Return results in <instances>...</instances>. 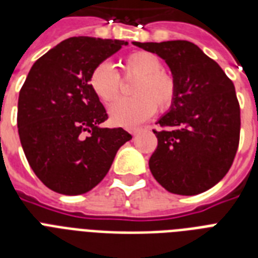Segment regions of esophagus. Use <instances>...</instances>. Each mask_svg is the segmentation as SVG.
I'll return each mask as SVG.
<instances>
[{
	"label": "esophagus",
	"mask_w": 258,
	"mask_h": 258,
	"mask_svg": "<svg viewBox=\"0 0 258 258\" xmlns=\"http://www.w3.org/2000/svg\"><path fill=\"white\" fill-rule=\"evenodd\" d=\"M142 131H143V130H142V128H135V130H131L130 133H131V135H133V137H137V135H139V134H141Z\"/></svg>",
	"instance_id": "obj_1"
}]
</instances>
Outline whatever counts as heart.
<instances>
[{
    "mask_svg": "<svg viewBox=\"0 0 258 258\" xmlns=\"http://www.w3.org/2000/svg\"><path fill=\"white\" fill-rule=\"evenodd\" d=\"M125 76H138L130 99H119L109 107V120L119 127H135L153 116L157 107L169 109L175 100L178 84L171 74L162 70L155 53L137 50L123 60ZM89 87L101 101H112L120 89V76L108 61L97 64L89 75Z\"/></svg>",
    "mask_w": 258,
    "mask_h": 258,
    "instance_id": "heart-1",
    "label": "heart"
}]
</instances>
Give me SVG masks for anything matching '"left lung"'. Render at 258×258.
<instances>
[{"label":"left lung","mask_w":258,"mask_h":258,"mask_svg":"<svg viewBox=\"0 0 258 258\" xmlns=\"http://www.w3.org/2000/svg\"><path fill=\"white\" fill-rule=\"evenodd\" d=\"M157 53L178 84L170 109L157 121L158 147L149 161L158 183L196 196L220 182L240 142V104L234 84L214 60L190 41L133 42Z\"/></svg>","instance_id":"left-lung-1"}]
</instances>
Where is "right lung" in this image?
I'll use <instances>...</instances> for the list:
<instances>
[{"instance_id":"obj_1","label":"right lung","mask_w":258,"mask_h":258,"mask_svg":"<svg viewBox=\"0 0 258 258\" xmlns=\"http://www.w3.org/2000/svg\"><path fill=\"white\" fill-rule=\"evenodd\" d=\"M127 44L71 37L30 68L18 96V135L30 167L50 190H92L133 138L123 128H101L108 115L89 87L91 71Z\"/></svg>"}]
</instances>
